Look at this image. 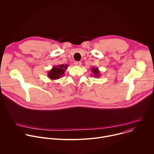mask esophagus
Masks as SVG:
<instances>
[{
  "label": "esophagus",
  "instance_id": "1",
  "mask_svg": "<svg viewBox=\"0 0 154 154\" xmlns=\"http://www.w3.org/2000/svg\"><path fill=\"white\" fill-rule=\"evenodd\" d=\"M74 64H75V65L78 66H81V64H82V63L80 61H75Z\"/></svg>",
  "mask_w": 154,
  "mask_h": 154
}]
</instances>
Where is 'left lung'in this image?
Segmentation results:
<instances>
[{
  "label": "left lung",
  "mask_w": 154,
  "mask_h": 154,
  "mask_svg": "<svg viewBox=\"0 0 154 154\" xmlns=\"http://www.w3.org/2000/svg\"><path fill=\"white\" fill-rule=\"evenodd\" d=\"M91 71H92V74L91 75H93V77L98 78L100 76V71L99 70L98 68L93 67L91 68Z\"/></svg>",
  "instance_id": "1"
}]
</instances>
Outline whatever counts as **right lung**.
Returning <instances> with one entry per match:
<instances>
[{"instance_id":"obj_1","label":"right lung","mask_w":154,"mask_h":154,"mask_svg":"<svg viewBox=\"0 0 154 154\" xmlns=\"http://www.w3.org/2000/svg\"><path fill=\"white\" fill-rule=\"evenodd\" d=\"M68 64H59L54 66L48 73V77L51 80H57L64 74L65 71L68 68Z\"/></svg>"}]
</instances>
